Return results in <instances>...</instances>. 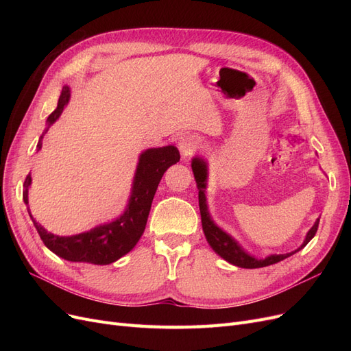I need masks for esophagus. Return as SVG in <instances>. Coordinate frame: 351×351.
Returning a JSON list of instances; mask_svg holds the SVG:
<instances>
[{
    "mask_svg": "<svg viewBox=\"0 0 351 351\" xmlns=\"http://www.w3.org/2000/svg\"><path fill=\"white\" fill-rule=\"evenodd\" d=\"M197 141L195 139L193 136H183L180 137L178 141V151L183 156H190L193 152L197 151Z\"/></svg>",
    "mask_w": 351,
    "mask_h": 351,
    "instance_id": "esophagus-1",
    "label": "esophagus"
}]
</instances>
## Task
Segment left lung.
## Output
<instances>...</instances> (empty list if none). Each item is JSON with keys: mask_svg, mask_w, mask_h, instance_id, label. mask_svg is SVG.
I'll use <instances>...</instances> for the list:
<instances>
[{"mask_svg": "<svg viewBox=\"0 0 351 351\" xmlns=\"http://www.w3.org/2000/svg\"><path fill=\"white\" fill-rule=\"evenodd\" d=\"M192 169L195 174V180L197 184L199 190V209H200V218H202V228H204L205 237L208 243L210 244V247L218 253L222 259H226L227 262L236 265L239 268H263L268 267V265H274L277 262L284 261L285 258L291 256L295 252L302 250L307 243H309L317 231V226H319V218L315 221L313 227L307 231L306 239L303 241L302 246L290 253H284V254H271V256L265 258V259H258L250 256L249 253L244 252L241 249L240 244L228 236L226 231H222L214 221L210 219L209 210H208V204H206V196H205V189H206V180H208V164L200 158H193L192 159Z\"/></svg>", "mask_w": 351, "mask_h": 351, "instance_id": "obj_1", "label": "left lung"}]
</instances>
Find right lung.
<instances>
[{"label": "right lung", "instance_id": "1", "mask_svg": "<svg viewBox=\"0 0 351 351\" xmlns=\"http://www.w3.org/2000/svg\"><path fill=\"white\" fill-rule=\"evenodd\" d=\"M69 99L70 88L64 86L61 90L56 111L49 114L47 119L48 127L58 120L62 110L69 104ZM42 137L44 134L40 136L38 142V151L42 147ZM178 161V149L171 145L152 147V149L142 152L136 168L129 205H127L123 215L112 222H108V224L95 227L90 231L80 232L76 236H56L38 224L32 215L30 218L34 221V226L38 230L42 241L57 256L70 262H86L93 265L112 263L124 256L125 253H129L142 237L158 184L168 167L177 164ZM30 183L32 177L29 174L23 184V200L26 205L29 204L27 190Z\"/></svg>", "mask_w": 351, "mask_h": 351}]
</instances>
